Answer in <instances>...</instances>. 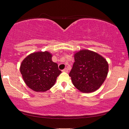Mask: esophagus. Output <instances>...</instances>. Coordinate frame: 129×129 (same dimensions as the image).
<instances>
[{"instance_id": "34e87169", "label": "esophagus", "mask_w": 129, "mask_h": 129, "mask_svg": "<svg viewBox=\"0 0 129 129\" xmlns=\"http://www.w3.org/2000/svg\"><path fill=\"white\" fill-rule=\"evenodd\" d=\"M62 72H63L68 73V69L67 68H65L64 69L62 70Z\"/></svg>"}]
</instances>
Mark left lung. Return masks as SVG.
I'll return each mask as SVG.
<instances>
[{
    "label": "left lung",
    "instance_id": "left-lung-1",
    "mask_svg": "<svg viewBox=\"0 0 129 129\" xmlns=\"http://www.w3.org/2000/svg\"><path fill=\"white\" fill-rule=\"evenodd\" d=\"M74 58L75 62L69 75L73 85L82 93H91L99 89L108 76L106 60L88 49L76 52Z\"/></svg>",
    "mask_w": 129,
    "mask_h": 129
}]
</instances>
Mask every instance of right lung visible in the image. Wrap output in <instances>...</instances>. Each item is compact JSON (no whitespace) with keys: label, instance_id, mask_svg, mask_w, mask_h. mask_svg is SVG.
<instances>
[{"label":"right lung","instance_id":"obj_1","mask_svg":"<svg viewBox=\"0 0 129 129\" xmlns=\"http://www.w3.org/2000/svg\"><path fill=\"white\" fill-rule=\"evenodd\" d=\"M48 51L29 54L21 62L20 71L27 86L37 92L47 91L53 86L61 71L52 60Z\"/></svg>","mask_w":129,"mask_h":129}]
</instances>
